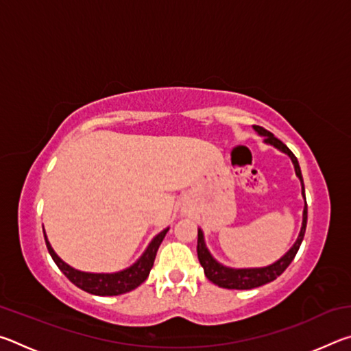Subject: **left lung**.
I'll return each instance as SVG.
<instances>
[{
	"label": "left lung",
	"instance_id": "1",
	"mask_svg": "<svg viewBox=\"0 0 351 351\" xmlns=\"http://www.w3.org/2000/svg\"><path fill=\"white\" fill-rule=\"evenodd\" d=\"M254 130L257 132L260 136H265V142L274 145L278 150H282L283 153H287L291 158V161L294 164L295 169V175L299 176V180L302 182V195L305 198V187H304V178H302V171H300V165L297 158L294 156V153L289 150V148L283 144L280 139H277L274 134L268 130H265L263 127L254 125ZM308 209H306V199H305V209H304V223H302V229H300V235L297 241L294 243V246L289 249V251L283 255V257L276 261L274 265L266 266V268H252V269H232V268H226V266L219 265L217 260L212 258V255L207 251V247L204 245L203 240V232L198 230V246H197V252H198V260L201 266L204 268V274L209 278L212 283L218 285L219 288H228V289H252L261 287V285H266L282 274V272L288 268L291 265V261L294 260L297 251L302 245V240H304L305 235V229H306V218H308Z\"/></svg>",
	"mask_w": 351,
	"mask_h": 351
}]
</instances>
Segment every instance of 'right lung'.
Returning <instances> with one entry per match:
<instances>
[{
  "instance_id": "obj_1",
  "label": "right lung",
  "mask_w": 351,
  "mask_h": 351,
  "mask_svg": "<svg viewBox=\"0 0 351 351\" xmlns=\"http://www.w3.org/2000/svg\"><path fill=\"white\" fill-rule=\"evenodd\" d=\"M167 230L169 229H164L161 234L154 237V240L150 243V246L147 247L144 255H142L133 266H130L128 269H123L121 272H114V274H91V272H82L71 268L69 265L64 263V261L54 252V249L51 247L46 235L45 240L47 251H49L52 260L56 261L58 269H60L75 287L96 295H119L138 288L142 282L147 280L148 274H150V269L153 268L154 258H156L158 249L161 246Z\"/></svg>"
}]
</instances>
